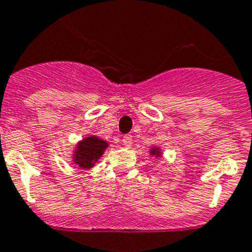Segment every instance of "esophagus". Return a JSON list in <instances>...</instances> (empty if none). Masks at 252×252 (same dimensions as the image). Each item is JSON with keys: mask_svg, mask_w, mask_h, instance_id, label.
Segmentation results:
<instances>
[{"mask_svg": "<svg viewBox=\"0 0 252 252\" xmlns=\"http://www.w3.org/2000/svg\"><path fill=\"white\" fill-rule=\"evenodd\" d=\"M123 144H124V146H126V148H130V145H132V136H130V134H126V136L123 137Z\"/></svg>", "mask_w": 252, "mask_h": 252, "instance_id": "34e87169", "label": "esophagus"}]
</instances>
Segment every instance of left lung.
Returning a JSON list of instances; mask_svg holds the SVG:
<instances>
[{
    "label": "left lung",
    "instance_id": "obj_1",
    "mask_svg": "<svg viewBox=\"0 0 252 252\" xmlns=\"http://www.w3.org/2000/svg\"><path fill=\"white\" fill-rule=\"evenodd\" d=\"M152 154H153V156H156V157H157L158 154H159V152H158L157 149H153V150H152Z\"/></svg>",
    "mask_w": 252,
    "mask_h": 252
}]
</instances>
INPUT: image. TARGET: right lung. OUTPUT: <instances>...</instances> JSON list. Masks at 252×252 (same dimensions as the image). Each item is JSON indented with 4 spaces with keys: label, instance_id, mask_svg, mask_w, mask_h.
Instances as JSON below:
<instances>
[{
    "label": "right lung",
    "instance_id": "1",
    "mask_svg": "<svg viewBox=\"0 0 252 252\" xmlns=\"http://www.w3.org/2000/svg\"><path fill=\"white\" fill-rule=\"evenodd\" d=\"M107 148V142L98 137H86L78 144L76 153H74V162L80 167H93L98 158L103 154Z\"/></svg>",
    "mask_w": 252,
    "mask_h": 252
}]
</instances>
